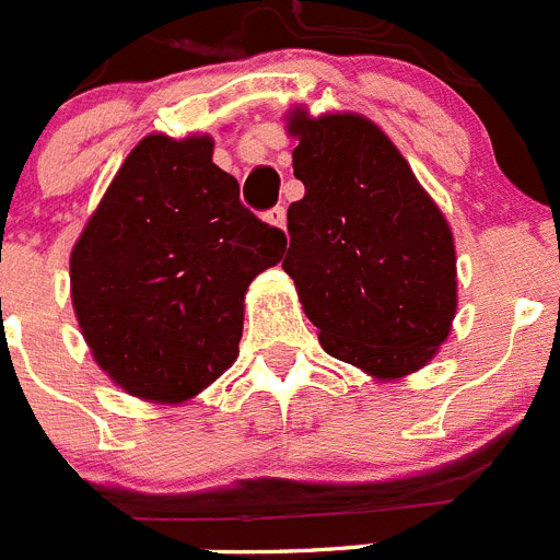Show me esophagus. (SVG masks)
Here are the masks:
<instances>
[{"label":"esophagus","instance_id":"obj_1","mask_svg":"<svg viewBox=\"0 0 560 560\" xmlns=\"http://www.w3.org/2000/svg\"><path fill=\"white\" fill-rule=\"evenodd\" d=\"M266 221L283 230V226H285V207H271V210L266 212Z\"/></svg>","mask_w":560,"mask_h":560}]
</instances>
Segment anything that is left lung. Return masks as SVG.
<instances>
[{
    "label": "left lung",
    "mask_w": 560,
    "mask_h": 560,
    "mask_svg": "<svg viewBox=\"0 0 560 560\" xmlns=\"http://www.w3.org/2000/svg\"><path fill=\"white\" fill-rule=\"evenodd\" d=\"M294 176L283 269L319 345L375 378L420 370L457 311V255L440 207L375 122L294 112Z\"/></svg>",
    "instance_id": "1"
}]
</instances>
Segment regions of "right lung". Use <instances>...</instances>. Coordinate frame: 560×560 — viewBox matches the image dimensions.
<instances>
[{"mask_svg":"<svg viewBox=\"0 0 560 560\" xmlns=\"http://www.w3.org/2000/svg\"><path fill=\"white\" fill-rule=\"evenodd\" d=\"M283 252L285 232L241 205L210 137L151 133L72 249L83 339L128 395L182 404L237 359L246 289Z\"/></svg>","mask_w":560,"mask_h":560,"instance_id":"obj_1","label":"right lung"}]
</instances>
